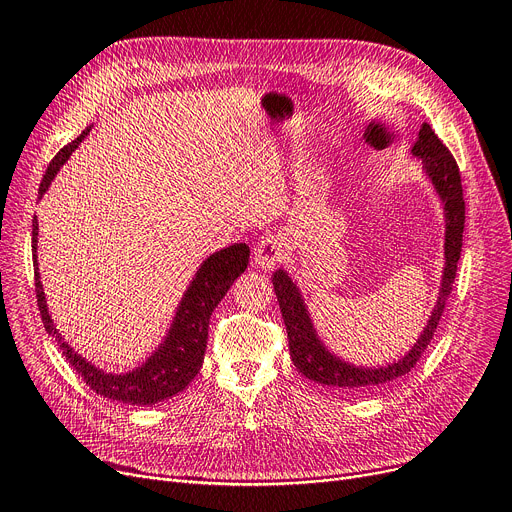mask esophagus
Masks as SVG:
<instances>
[{"mask_svg": "<svg viewBox=\"0 0 512 512\" xmlns=\"http://www.w3.org/2000/svg\"><path fill=\"white\" fill-rule=\"evenodd\" d=\"M287 256V243L283 237L277 235H264L256 243L254 248V260L262 269H273V266L281 264Z\"/></svg>", "mask_w": 512, "mask_h": 512, "instance_id": "esophagus-1", "label": "esophagus"}]
</instances>
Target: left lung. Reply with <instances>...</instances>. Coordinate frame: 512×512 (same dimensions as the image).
<instances>
[{
    "instance_id": "left-lung-1",
    "label": "left lung",
    "mask_w": 512,
    "mask_h": 512,
    "mask_svg": "<svg viewBox=\"0 0 512 512\" xmlns=\"http://www.w3.org/2000/svg\"><path fill=\"white\" fill-rule=\"evenodd\" d=\"M412 154L425 162V170L429 179L433 181L437 193L444 202L446 210V269L442 279L440 298L433 308L431 319L419 337V342L412 346V350L400 358L394 364H387L381 369H358L352 364H346L344 360L333 358L316 337L310 316L306 312L304 300L300 296L298 287L291 283L287 273L277 271L273 275V285L277 302L283 314V323L287 329V342H289V354L302 375L308 379L323 383L335 389H342L346 394H369L373 389L385 387L406 375L415 364L421 360V354L427 350L429 342L435 335L437 325L446 308V300L452 291L454 279H456V264L462 250V231H465V200H462V181L460 170L450 154L446 145L437 139L433 129L423 123L419 131L417 143L412 145Z\"/></svg>"
}]
</instances>
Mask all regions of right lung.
Here are the masks:
<instances>
[{"label":"right lung","mask_w":512,"mask_h":512,"mask_svg":"<svg viewBox=\"0 0 512 512\" xmlns=\"http://www.w3.org/2000/svg\"><path fill=\"white\" fill-rule=\"evenodd\" d=\"M89 133L85 129L75 141L54 156V160L47 166L45 175L39 183V198L50 187L58 168L68 160V156L77 150V145L83 141V137ZM37 218L33 221V266H35V294H37V306L41 312V321L47 333L56 335V342L70 362V367L79 373V377L93 389L95 394H100L108 400L125 402V404H156L160 400H166L170 396L179 394L181 389L189 385V381L196 377L202 369L206 342H208V325L210 316L218 302L233 285V281L248 269L250 262V248L246 243H235L221 252L212 254L198 271L196 279L191 281L187 294L177 310L175 323L168 331V337L164 344L158 348L150 360L141 364L139 369L127 375H106L100 369H95L93 364L85 362L77 352H72L66 342L52 325L50 314H47L43 287L39 281L37 271Z\"/></svg>","instance_id":"1"}]
</instances>
